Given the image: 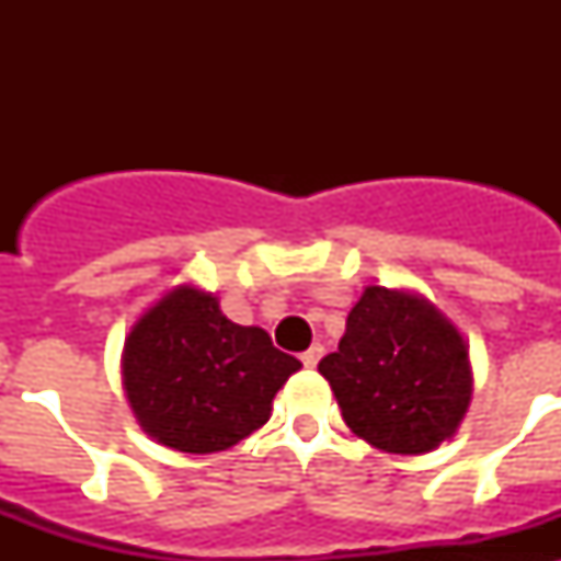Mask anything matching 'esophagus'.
<instances>
[{"label":"esophagus","mask_w":561,"mask_h":561,"mask_svg":"<svg viewBox=\"0 0 561 561\" xmlns=\"http://www.w3.org/2000/svg\"><path fill=\"white\" fill-rule=\"evenodd\" d=\"M320 356H323V345H320V342H314L309 351H304V354H300V362H304L306 368H314L317 362H320Z\"/></svg>","instance_id":"34e87169"}]
</instances>
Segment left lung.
<instances>
[{
  "mask_svg": "<svg viewBox=\"0 0 561 561\" xmlns=\"http://www.w3.org/2000/svg\"><path fill=\"white\" fill-rule=\"evenodd\" d=\"M317 370L359 438L396 455H421L453 438L469 408L472 370L463 336L435 306L368 286L345 334Z\"/></svg>",
  "mask_w": 561,
  "mask_h": 561,
  "instance_id": "obj_1",
  "label": "left lung"
}]
</instances>
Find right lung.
Wrapping results in <instances>:
<instances>
[{
    "label": "right lung",
    "mask_w": 561,
    "mask_h": 561,
    "mask_svg": "<svg viewBox=\"0 0 561 561\" xmlns=\"http://www.w3.org/2000/svg\"><path fill=\"white\" fill-rule=\"evenodd\" d=\"M300 362L219 300L180 286L137 320L123 354L128 401L151 438L180 453H221L270 421L272 399Z\"/></svg>",
    "instance_id": "right-lung-1"
}]
</instances>
